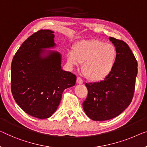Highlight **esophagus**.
Here are the masks:
<instances>
[{"mask_svg": "<svg viewBox=\"0 0 147 147\" xmlns=\"http://www.w3.org/2000/svg\"><path fill=\"white\" fill-rule=\"evenodd\" d=\"M76 82H77L78 84H82L84 82H83L82 79L80 77V76H78L77 78H76Z\"/></svg>", "mask_w": 147, "mask_h": 147, "instance_id": "1", "label": "esophagus"}]
</instances>
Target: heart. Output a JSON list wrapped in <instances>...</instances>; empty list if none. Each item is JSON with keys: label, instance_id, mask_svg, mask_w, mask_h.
Returning <instances> with one entry per match:
<instances>
[{"label": "heart", "instance_id": "obj_1", "mask_svg": "<svg viewBox=\"0 0 147 147\" xmlns=\"http://www.w3.org/2000/svg\"><path fill=\"white\" fill-rule=\"evenodd\" d=\"M117 58V51L112 44L99 40L81 41L74 45V51L67 53L70 66L83 63L82 71L87 79L104 80L112 70Z\"/></svg>", "mask_w": 147, "mask_h": 147}]
</instances>
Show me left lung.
I'll return each mask as SVG.
<instances>
[{"instance_id": "obj_1", "label": "left lung", "mask_w": 147, "mask_h": 147, "mask_svg": "<svg viewBox=\"0 0 147 147\" xmlns=\"http://www.w3.org/2000/svg\"><path fill=\"white\" fill-rule=\"evenodd\" d=\"M115 45L117 58L112 70L98 82L86 84V99L83 102L88 117L105 121L117 117L129 106L134 95L137 61L125 41L109 37Z\"/></svg>"}]
</instances>
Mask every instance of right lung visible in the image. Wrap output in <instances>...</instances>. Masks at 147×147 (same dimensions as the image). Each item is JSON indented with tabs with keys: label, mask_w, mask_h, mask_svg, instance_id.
I'll list each match as a JSON object with an SVG mask.
<instances>
[{
	"label": "right lung",
	"mask_w": 147,
	"mask_h": 147,
	"mask_svg": "<svg viewBox=\"0 0 147 147\" xmlns=\"http://www.w3.org/2000/svg\"><path fill=\"white\" fill-rule=\"evenodd\" d=\"M53 32L40 30L24 41L11 65V91L28 115L47 119L57 110L65 89L74 86L75 74L63 71L61 55L41 57V48L55 46Z\"/></svg>",
	"instance_id": "right-lung-1"
}]
</instances>
